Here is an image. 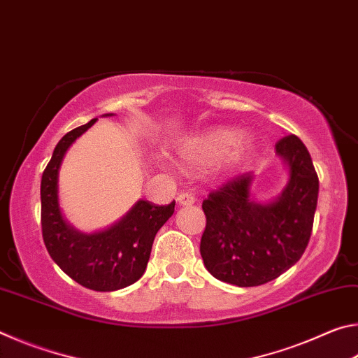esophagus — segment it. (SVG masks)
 <instances>
[{
  "label": "esophagus",
  "mask_w": 358,
  "mask_h": 358,
  "mask_svg": "<svg viewBox=\"0 0 358 358\" xmlns=\"http://www.w3.org/2000/svg\"><path fill=\"white\" fill-rule=\"evenodd\" d=\"M177 202H178L180 205H183V207H187V205H192L194 202H196V199H194L192 194L183 192V194H178Z\"/></svg>",
  "instance_id": "obj_1"
}]
</instances>
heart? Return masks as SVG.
Listing matches in <instances>:
<instances>
[{"label":"heart","mask_w":358,"mask_h":358,"mask_svg":"<svg viewBox=\"0 0 358 358\" xmlns=\"http://www.w3.org/2000/svg\"><path fill=\"white\" fill-rule=\"evenodd\" d=\"M257 142L250 132H238L227 126H213L181 138L178 156L189 171L215 166L217 178L237 177L256 155Z\"/></svg>","instance_id":"obj_1"}]
</instances>
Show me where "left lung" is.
Wrapping results in <instances>:
<instances>
[{
  "instance_id": "left-lung-1",
  "label": "left lung",
  "mask_w": 358,
  "mask_h": 358,
  "mask_svg": "<svg viewBox=\"0 0 358 358\" xmlns=\"http://www.w3.org/2000/svg\"><path fill=\"white\" fill-rule=\"evenodd\" d=\"M287 181L270 201L252 197L254 173L238 175L202 203L207 227L201 256L216 280L238 287L260 286L299 262L311 237L319 178L310 151L296 136L275 145Z\"/></svg>"
}]
</instances>
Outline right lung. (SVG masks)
<instances>
[{"label":"right lung","mask_w":358,"mask_h":358,"mask_svg":"<svg viewBox=\"0 0 358 358\" xmlns=\"http://www.w3.org/2000/svg\"><path fill=\"white\" fill-rule=\"evenodd\" d=\"M96 121L68 132L53 150L41 180V224L47 251L66 275L87 289L112 292L141 280L157 230L173 215L175 202L161 207L141 199L117 222L96 232H82L66 221L59 207V169L71 145Z\"/></svg>","instance_id":"add662e5"}]
</instances>
